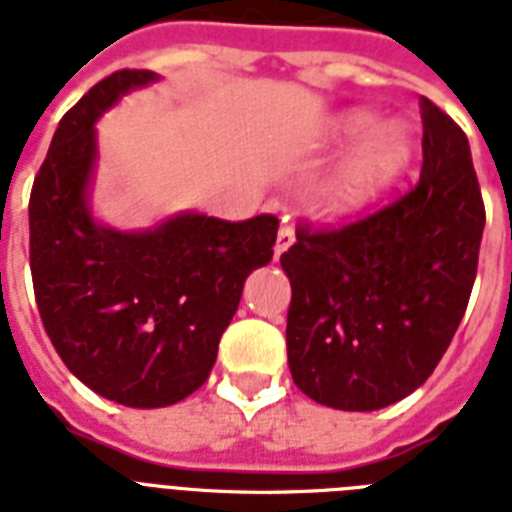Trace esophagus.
Instances as JSON below:
<instances>
[{
  "label": "esophagus",
  "mask_w": 512,
  "mask_h": 512,
  "mask_svg": "<svg viewBox=\"0 0 512 512\" xmlns=\"http://www.w3.org/2000/svg\"><path fill=\"white\" fill-rule=\"evenodd\" d=\"M294 244V226L289 223V220H284L281 223V228H278V236H276V257H281L286 252V249L292 247Z\"/></svg>",
  "instance_id": "obj_1"
}]
</instances>
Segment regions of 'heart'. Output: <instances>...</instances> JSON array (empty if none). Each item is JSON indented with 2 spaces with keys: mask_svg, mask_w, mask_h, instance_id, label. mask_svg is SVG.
<instances>
[{
  "mask_svg": "<svg viewBox=\"0 0 512 512\" xmlns=\"http://www.w3.org/2000/svg\"><path fill=\"white\" fill-rule=\"evenodd\" d=\"M358 144L339 162L321 189V205L334 218H355L400 184L410 168L415 139L402 120H381L373 110L352 107L326 126V144Z\"/></svg>",
  "mask_w": 512,
  "mask_h": 512,
  "instance_id": "heart-1",
  "label": "heart"
}]
</instances>
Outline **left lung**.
<instances>
[{"instance_id":"8db88e82","label":"left lung","mask_w":512,"mask_h":512,"mask_svg":"<svg viewBox=\"0 0 512 512\" xmlns=\"http://www.w3.org/2000/svg\"><path fill=\"white\" fill-rule=\"evenodd\" d=\"M421 120L410 194L339 231L299 228L281 255L289 371L334 410L368 413L413 394L450 347L476 281L486 215L471 147L426 97Z\"/></svg>"}]
</instances>
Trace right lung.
I'll use <instances>...</instances> for the list:
<instances>
[{
	"instance_id": "1",
	"label": "right lung",
	"mask_w": 512,
	"mask_h": 512,
	"mask_svg": "<svg viewBox=\"0 0 512 512\" xmlns=\"http://www.w3.org/2000/svg\"><path fill=\"white\" fill-rule=\"evenodd\" d=\"M152 70H118L60 120L33 181L31 276L41 321L70 373L105 400L168 407L213 371L247 276L273 257L278 220L176 213L115 228L91 205L97 123Z\"/></svg>"
}]
</instances>
